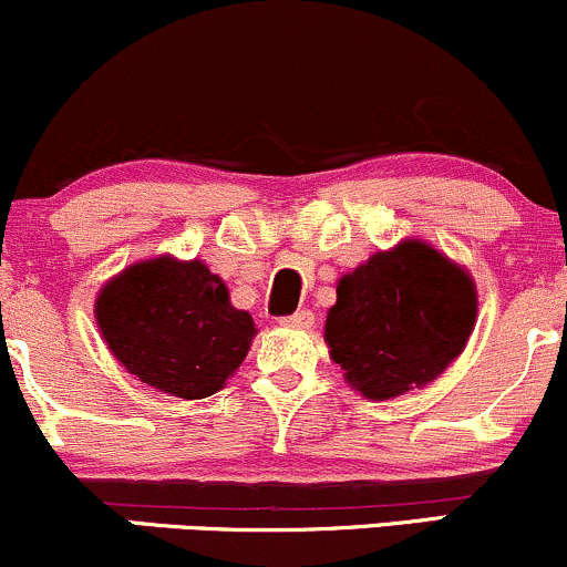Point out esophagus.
<instances>
[{"instance_id":"34e87169","label":"esophagus","mask_w":567,"mask_h":567,"mask_svg":"<svg viewBox=\"0 0 567 567\" xmlns=\"http://www.w3.org/2000/svg\"><path fill=\"white\" fill-rule=\"evenodd\" d=\"M279 322H282L285 328L303 330V328H311V324H315V315H311L309 309H298V311H292V315L282 317V320H279Z\"/></svg>"}]
</instances>
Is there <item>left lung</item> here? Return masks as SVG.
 <instances>
[{
    "label": "left lung",
    "mask_w": 567,
    "mask_h": 567,
    "mask_svg": "<svg viewBox=\"0 0 567 567\" xmlns=\"http://www.w3.org/2000/svg\"><path fill=\"white\" fill-rule=\"evenodd\" d=\"M474 317L472 277L434 247L408 239L338 282L324 341L357 392L389 400L437 379L464 351Z\"/></svg>",
    "instance_id": "obj_1"
}]
</instances>
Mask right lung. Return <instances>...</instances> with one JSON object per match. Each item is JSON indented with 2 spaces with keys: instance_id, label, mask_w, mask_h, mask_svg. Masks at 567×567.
I'll return each mask as SVG.
<instances>
[{
  "instance_id": "add662e5",
  "label": "right lung",
  "mask_w": 567,
  "mask_h": 567,
  "mask_svg": "<svg viewBox=\"0 0 567 567\" xmlns=\"http://www.w3.org/2000/svg\"><path fill=\"white\" fill-rule=\"evenodd\" d=\"M95 320L130 373L159 392L202 400L243 365L256 324L234 309L224 279L202 261L130 266L101 290Z\"/></svg>"
}]
</instances>
